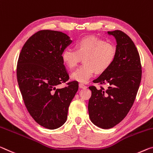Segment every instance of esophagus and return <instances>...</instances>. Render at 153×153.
<instances>
[{"label":"esophagus","mask_w":153,"mask_h":153,"mask_svg":"<svg viewBox=\"0 0 153 153\" xmlns=\"http://www.w3.org/2000/svg\"><path fill=\"white\" fill-rule=\"evenodd\" d=\"M79 88H86V86H84V84H79Z\"/></svg>","instance_id":"obj_1"}]
</instances>
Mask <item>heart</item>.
<instances>
[{
	"label": "heart",
	"instance_id": "b5f03b06",
	"mask_svg": "<svg viewBox=\"0 0 153 153\" xmlns=\"http://www.w3.org/2000/svg\"><path fill=\"white\" fill-rule=\"evenodd\" d=\"M76 50L67 48L62 52V60L69 69H73L82 58L84 65L72 73V80L87 83L94 71L102 73L107 70L114 61L116 56V45L103 39L86 37L79 39L76 45Z\"/></svg>",
	"mask_w": 153,
	"mask_h": 153
}]
</instances>
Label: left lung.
Instances as JSON below:
<instances>
[{
	"label": "left lung",
	"instance_id": "obj_1",
	"mask_svg": "<svg viewBox=\"0 0 153 153\" xmlns=\"http://www.w3.org/2000/svg\"><path fill=\"white\" fill-rule=\"evenodd\" d=\"M115 37L116 56L112 65L93 80L94 83L108 85L97 89L91 86L88 101L90 119L102 129H110L121 122L134 103L141 82L142 65L134 43L123 31H108Z\"/></svg>",
	"mask_w": 153,
	"mask_h": 153
}]
</instances>
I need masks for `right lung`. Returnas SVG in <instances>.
<instances>
[{
  "label": "right lung",
  "mask_w": 153,
  "mask_h": 153,
  "mask_svg": "<svg viewBox=\"0 0 153 153\" xmlns=\"http://www.w3.org/2000/svg\"><path fill=\"white\" fill-rule=\"evenodd\" d=\"M72 43L62 32L38 31L22 48L17 65V79L24 104L39 125L57 129L66 122L69 106L78 90L73 81L56 88L69 79L62 52Z\"/></svg>",
  "instance_id": "right-lung-1"
}]
</instances>
